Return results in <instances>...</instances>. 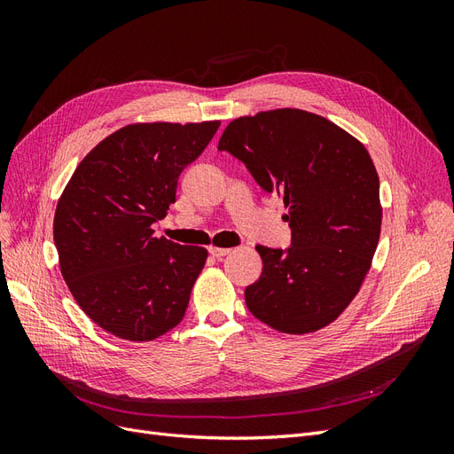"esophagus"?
<instances>
[{
	"label": "esophagus",
	"mask_w": 454,
	"mask_h": 454,
	"mask_svg": "<svg viewBox=\"0 0 454 454\" xmlns=\"http://www.w3.org/2000/svg\"><path fill=\"white\" fill-rule=\"evenodd\" d=\"M208 252H210V255H214L215 259H222V257H225L231 250H229V248H215V246H212V248H210Z\"/></svg>",
	"instance_id": "1"
}]
</instances>
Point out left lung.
Instances as JSON below:
<instances>
[{"mask_svg":"<svg viewBox=\"0 0 454 454\" xmlns=\"http://www.w3.org/2000/svg\"><path fill=\"white\" fill-rule=\"evenodd\" d=\"M284 199L290 248L255 246L263 270L246 307L282 333H310L345 310L375 255L382 208L364 144L316 114L272 109L229 122L217 144Z\"/></svg>","mask_w":454,"mask_h":454,"instance_id":"obj_1","label":"left lung"}]
</instances>
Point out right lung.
<instances>
[{
  "mask_svg": "<svg viewBox=\"0 0 454 454\" xmlns=\"http://www.w3.org/2000/svg\"><path fill=\"white\" fill-rule=\"evenodd\" d=\"M219 121L138 122L79 162L54 214L62 277L89 318L127 340H153L184 320L208 252L157 239L177 177Z\"/></svg>",
  "mask_w": 454,
  "mask_h": 454,
  "instance_id": "obj_1",
  "label": "right lung"
}]
</instances>
